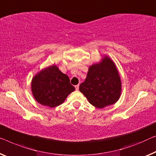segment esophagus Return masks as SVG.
I'll return each instance as SVG.
<instances>
[{"mask_svg": "<svg viewBox=\"0 0 156 156\" xmlns=\"http://www.w3.org/2000/svg\"><path fill=\"white\" fill-rule=\"evenodd\" d=\"M79 87H80V85H76L75 86V88H76V90H79Z\"/></svg>", "mask_w": 156, "mask_h": 156, "instance_id": "esophagus-1", "label": "esophagus"}]
</instances>
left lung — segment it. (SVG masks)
Masks as SVG:
<instances>
[{
    "instance_id": "obj_1",
    "label": "left lung",
    "mask_w": 156,
    "mask_h": 156,
    "mask_svg": "<svg viewBox=\"0 0 156 156\" xmlns=\"http://www.w3.org/2000/svg\"><path fill=\"white\" fill-rule=\"evenodd\" d=\"M80 90L98 108L114 104L121 95V83L113 61L105 57L100 63L90 66Z\"/></svg>"
}]
</instances>
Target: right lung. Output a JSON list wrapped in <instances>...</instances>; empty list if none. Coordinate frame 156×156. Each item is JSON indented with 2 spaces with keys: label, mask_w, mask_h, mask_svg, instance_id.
I'll return each instance as SVG.
<instances>
[{
  "label": "right lung",
  "mask_w": 156,
  "mask_h": 156,
  "mask_svg": "<svg viewBox=\"0 0 156 156\" xmlns=\"http://www.w3.org/2000/svg\"><path fill=\"white\" fill-rule=\"evenodd\" d=\"M32 93L42 105L55 107L62 104L68 95L75 90L70 79L55 66L45 68L33 77Z\"/></svg>",
  "instance_id": "add662e5"
}]
</instances>
